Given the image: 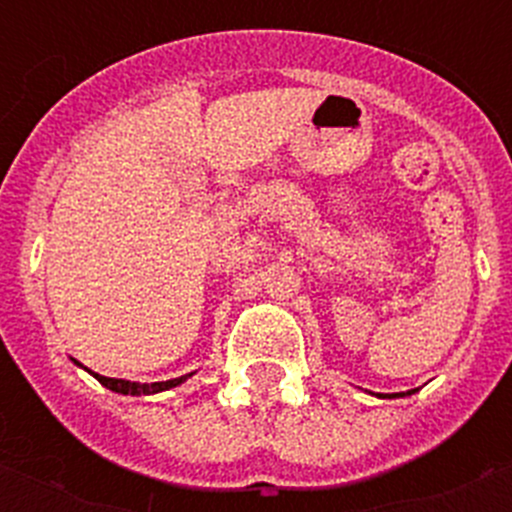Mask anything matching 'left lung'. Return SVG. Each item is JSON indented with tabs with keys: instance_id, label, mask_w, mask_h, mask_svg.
<instances>
[{
	"instance_id": "1",
	"label": "left lung",
	"mask_w": 512,
	"mask_h": 512,
	"mask_svg": "<svg viewBox=\"0 0 512 512\" xmlns=\"http://www.w3.org/2000/svg\"><path fill=\"white\" fill-rule=\"evenodd\" d=\"M412 393H417V390H406V393H393V396L401 398V396H412Z\"/></svg>"
}]
</instances>
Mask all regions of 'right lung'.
<instances>
[{"label":"right lung","instance_id":"obj_1","mask_svg":"<svg viewBox=\"0 0 512 512\" xmlns=\"http://www.w3.org/2000/svg\"><path fill=\"white\" fill-rule=\"evenodd\" d=\"M191 374H183V377H175V380H167V382H151V385H148V382H130V380H116V377H100V374H95V380H98L100 385H106L108 390H114V393H122V396H154V393H162V390L177 388V385L188 380Z\"/></svg>","mask_w":512,"mask_h":512}]
</instances>
